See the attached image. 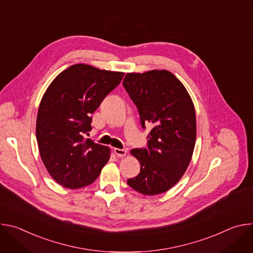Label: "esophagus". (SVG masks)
Listing matches in <instances>:
<instances>
[{
	"label": "esophagus",
	"mask_w": 253,
	"mask_h": 253,
	"mask_svg": "<svg viewBox=\"0 0 253 253\" xmlns=\"http://www.w3.org/2000/svg\"><path fill=\"white\" fill-rule=\"evenodd\" d=\"M114 152L118 157H124L127 154L126 149H119V148H114Z\"/></svg>",
	"instance_id": "obj_1"
}]
</instances>
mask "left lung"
I'll return each mask as SVG.
<instances>
[{
  "label": "left lung",
  "mask_w": 253,
  "mask_h": 253,
  "mask_svg": "<svg viewBox=\"0 0 253 253\" xmlns=\"http://www.w3.org/2000/svg\"><path fill=\"white\" fill-rule=\"evenodd\" d=\"M123 86L136 105L142 127L150 126L147 148L132 149L140 173L127 180L144 195L173 187L185 173L196 141L194 105L184 85L167 70L128 73Z\"/></svg>",
  "instance_id": "left-lung-1"
}]
</instances>
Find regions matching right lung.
Returning <instances> with one entry per match:
<instances>
[{"label":"right lung","instance_id":"right-lung-1","mask_svg":"<svg viewBox=\"0 0 253 253\" xmlns=\"http://www.w3.org/2000/svg\"><path fill=\"white\" fill-rule=\"evenodd\" d=\"M124 73L72 65L53 80L38 110L36 136L41 159L56 182L70 189L92 184L110 158V148L84 134L91 114L121 82Z\"/></svg>","mask_w":253,"mask_h":253}]
</instances>
